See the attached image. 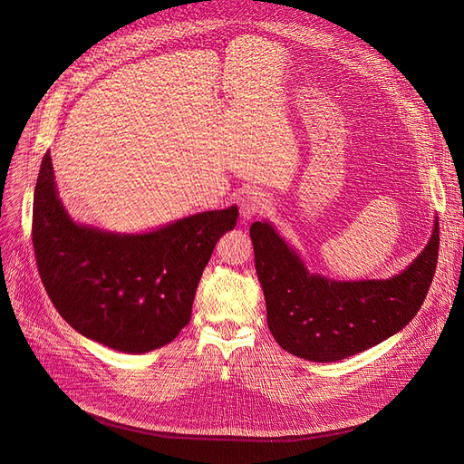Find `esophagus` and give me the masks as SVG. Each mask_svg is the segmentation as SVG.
<instances>
[{"label": "esophagus", "instance_id": "34e87169", "mask_svg": "<svg viewBox=\"0 0 464 464\" xmlns=\"http://www.w3.org/2000/svg\"><path fill=\"white\" fill-rule=\"evenodd\" d=\"M238 207H240V218L242 222H250L252 218L261 214L266 208V198L265 193L257 189H248L238 198Z\"/></svg>", "mask_w": 464, "mask_h": 464}]
</instances>
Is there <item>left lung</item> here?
<instances>
[{
	"mask_svg": "<svg viewBox=\"0 0 464 464\" xmlns=\"http://www.w3.org/2000/svg\"><path fill=\"white\" fill-rule=\"evenodd\" d=\"M438 233L434 218L425 250L393 278L336 282L308 273L269 222L252 224L256 271L276 343L297 357L331 362L399 333L429 294L440 248Z\"/></svg>",
	"mask_w": 464,
	"mask_h": 464,
	"instance_id": "1",
	"label": "left lung"
}]
</instances>
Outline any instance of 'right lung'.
I'll list each match as a JSON object with an SVG mask.
<instances>
[{
  "label": "right lung",
  "mask_w": 464,
  "mask_h": 464,
  "mask_svg": "<svg viewBox=\"0 0 464 464\" xmlns=\"http://www.w3.org/2000/svg\"><path fill=\"white\" fill-rule=\"evenodd\" d=\"M237 207L179 219L150 233L79 226L65 212L46 152L34 193L32 240L41 282L62 318L126 353L173 343L189 324L195 289Z\"/></svg>",
  "instance_id": "1"
}]
</instances>
